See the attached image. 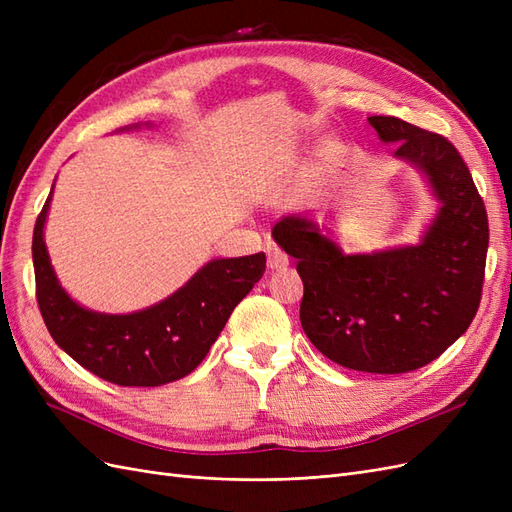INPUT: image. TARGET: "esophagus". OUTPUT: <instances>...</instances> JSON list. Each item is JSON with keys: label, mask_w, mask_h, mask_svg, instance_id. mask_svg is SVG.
Here are the masks:
<instances>
[{"label": "esophagus", "mask_w": 512, "mask_h": 512, "mask_svg": "<svg viewBox=\"0 0 512 512\" xmlns=\"http://www.w3.org/2000/svg\"><path fill=\"white\" fill-rule=\"evenodd\" d=\"M267 260H269V269L273 271H280V269H286L290 265V258L286 252H282L280 247L269 243L267 245Z\"/></svg>", "instance_id": "1"}]
</instances>
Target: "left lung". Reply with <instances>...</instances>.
<instances>
[{
  "label": "left lung",
  "instance_id": "1",
  "mask_svg": "<svg viewBox=\"0 0 512 512\" xmlns=\"http://www.w3.org/2000/svg\"><path fill=\"white\" fill-rule=\"evenodd\" d=\"M382 143L425 175L440 211L421 243L344 254L303 215L273 239L297 258L301 327L333 363L367 374H406L431 363L468 331L480 305L489 247L485 203L459 151L444 136L374 115Z\"/></svg>",
  "mask_w": 512,
  "mask_h": 512
}]
</instances>
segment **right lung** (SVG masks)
Masks as SVG:
<instances>
[{
  "mask_svg": "<svg viewBox=\"0 0 512 512\" xmlns=\"http://www.w3.org/2000/svg\"><path fill=\"white\" fill-rule=\"evenodd\" d=\"M53 190L34 228L36 299L55 344L98 378L119 386L175 382L203 363L232 309L267 267L258 252L218 258L198 269L168 299L134 314H100L70 299L51 267L44 222Z\"/></svg>",
  "mask_w": 512,
  "mask_h": 512,
  "instance_id": "obj_1",
  "label": "right lung"
}]
</instances>
